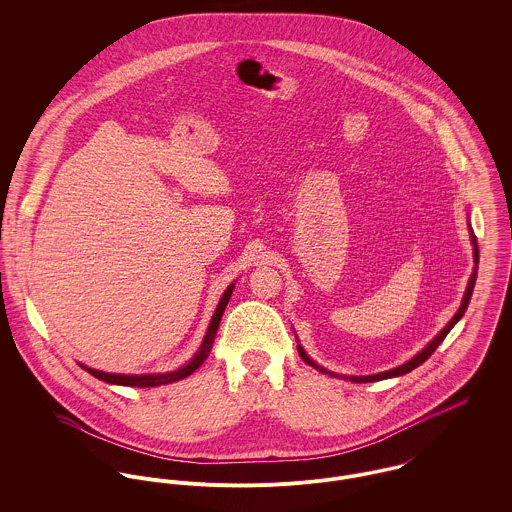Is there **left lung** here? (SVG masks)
<instances>
[{
  "label": "left lung",
  "instance_id": "1",
  "mask_svg": "<svg viewBox=\"0 0 512 512\" xmlns=\"http://www.w3.org/2000/svg\"><path fill=\"white\" fill-rule=\"evenodd\" d=\"M469 238H471V246H473V272H471V278H469V282H467V288H465V293H463V299H461V305H459V309H457V313L451 317V321L439 331L438 335L418 353V355H414L410 361H406L404 365L396 366V368H390V370H384V372H378V374H368V376H341V374H337V372H331V370H327V368H323V366L317 365L307 353H305V349L301 347V345H297V353H299V357L307 363L309 366H313V368H317L319 372H323V374H329V376H335V378H345V380H351V382H376V380H386V378H394V376H402V374H408L410 370H414L416 366L422 365V363H426L430 357H432V353L438 349L439 345H441V341L445 339V335L453 329V325L463 317V313H465V309H467V305H469V301H471V293H473V288H475V280H477V264H479V248H477V238H475V234H473V228H471V224H469Z\"/></svg>",
  "mask_w": 512,
  "mask_h": 512
}]
</instances>
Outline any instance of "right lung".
Returning a JSON list of instances; mask_svg holds the SVG:
<instances>
[{
  "label": "right lung",
  "mask_w": 512,
  "mask_h": 512,
  "mask_svg": "<svg viewBox=\"0 0 512 512\" xmlns=\"http://www.w3.org/2000/svg\"><path fill=\"white\" fill-rule=\"evenodd\" d=\"M234 290V284H230L222 297H220L219 305L211 317V323L207 327V333L203 337V343L199 347V351L193 355V359L187 363V365L181 366V368H175V370H169V372H151V374H116V372H102V370H96V368H90V366H82L86 372H90L92 376H96L98 380L102 382H108V384H118V386H138V388H153V386H163V384H171V382H177V380H183L187 378L189 374H193L199 366L203 365L213 349V343H215V335H217V329H219L220 317L226 309V303L232 295Z\"/></svg>",
  "instance_id": "add662e5"
}]
</instances>
